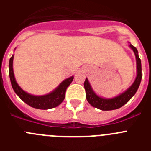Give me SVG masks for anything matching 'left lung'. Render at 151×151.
<instances>
[{
    "label": "left lung",
    "mask_w": 151,
    "mask_h": 151,
    "mask_svg": "<svg viewBox=\"0 0 151 151\" xmlns=\"http://www.w3.org/2000/svg\"><path fill=\"white\" fill-rule=\"evenodd\" d=\"M129 47L133 50L135 55L136 68H137V75L132 85L119 95L112 98H106L96 94L92 88L88 78H86L84 83V87L86 92V99L92 106L101 110H116L125 105L135 94L141 81V62L138 56V50L136 49L135 47L130 44Z\"/></svg>",
    "instance_id": "8db88e82"
}]
</instances>
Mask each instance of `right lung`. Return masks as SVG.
<instances>
[{
	"instance_id": "1",
	"label": "right lung",
	"mask_w": 151,
	"mask_h": 151,
	"mask_svg": "<svg viewBox=\"0 0 151 151\" xmlns=\"http://www.w3.org/2000/svg\"><path fill=\"white\" fill-rule=\"evenodd\" d=\"M16 49V48H15ZM14 55H12L9 62V76L12 88L22 101L30 106L40 110H49L59 106L65 98L66 88L73 82L74 76L66 78L54 90L45 95H33L23 90L16 81L13 73V62Z\"/></svg>"
}]
</instances>
